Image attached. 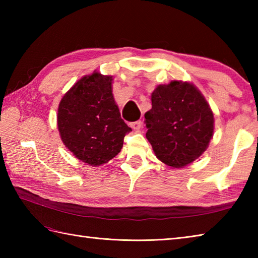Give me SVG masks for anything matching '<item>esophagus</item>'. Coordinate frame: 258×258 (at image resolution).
<instances>
[{
	"instance_id": "34e87169",
	"label": "esophagus",
	"mask_w": 258,
	"mask_h": 258,
	"mask_svg": "<svg viewBox=\"0 0 258 258\" xmlns=\"http://www.w3.org/2000/svg\"><path fill=\"white\" fill-rule=\"evenodd\" d=\"M130 126H131V127H132L133 130H140L141 126H142V122H141V120H136V122L130 123Z\"/></svg>"
}]
</instances>
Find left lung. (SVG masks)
I'll return each instance as SVG.
<instances>
[{
  "label": "left lung",
  "mask_w": 258,
  "mask_h": 258,
  "mask_svg": "<svg viewBox=\"0 0 258 258\" xmlns=\"http://www.w3.org/2000/svg\"><path fill=\"white\" fill-rule=\"evenodd\" d=\"M145 113L146 139L155 156L172 168H182L204 153L214 134L210 104L190 82L172 81L152 93Z\"/></svg>",
  "instance_id": "8db88e82"
}]
</instances>
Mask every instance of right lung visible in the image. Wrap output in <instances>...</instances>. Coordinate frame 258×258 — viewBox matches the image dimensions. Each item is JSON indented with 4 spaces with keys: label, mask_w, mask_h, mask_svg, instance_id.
I'll return each instance as SVG.
<instances>
[{
    "label": "right lung",
    "mask_w": 258,
    "mask_h": 258,
    "mask_svg": "<svg viewBox=\"0 0 258 258\" xmlns=\"http://www.w3.org/2000/svg\"><path fill=\"white\" fill-rule=\"evenodd\" d=\"M113 76L94 71L63 95L57 108V130L63 144L90 166L116 156L132 128L120 118L113 96Z\"/></svg>",
    "instance_id": "right-lung-1"
}]
</instances>
